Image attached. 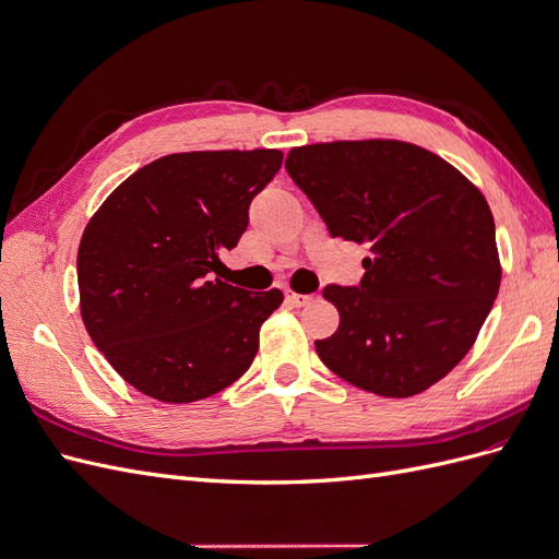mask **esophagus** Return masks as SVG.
I'll return each mask as SVG.
<instances>
[{"instance_id": "obj_1", "label": "esophagus", "mask_w": 559, "mask_h": 559, "mask_svg": "<svg viewBox=\"0 0 559 559\" xmlns=\"http://www.w3.org/2000/svg\"><path fill=\"white\" fill-rule=\"evenodd\" d=\"M312 294H296V292H286V300L292 302V306H296V308H306V306H310L312 302Z\"/></svg>"}]
</instances>
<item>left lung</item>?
Returning a JSON list of instances; mask_svg holds the SVG:
<instances>
[{"label":"left lung","instance_id":"1","mask_svg":"<svg viewBox=\"0 0 559 559\" xmlns=\"http://www.w3.org/2000/svg\"><path fill=\"white\" fill-rule=\"evenodd\" d=\"M284 167L331 238L370 247L357 286L324 289L341 326L314 341L319 359L389 399L445 378L499 294L495 218L483 193L431 151L396 140L298 146Z\"/></svg>","mask_w":559,"mask_h":559}]
</instances>
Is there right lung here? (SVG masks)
<instances>
[{"instance_id": "add662e5", "label": "right lung", "mask_w": 559, "mask_h": 559, "mask_svg": "<svg viewBox=\"0 0 559 559\" xmlns=\"http://www.w3.org/2000/svg\"><path fill=\"white\" fill-rule=\"evenodd\" d=\"M282 151H191L130 175L79 245L81 317L95 347L142 394L191 403L251 366L259 331L284 300L214 280L249 224Z\"/></svg>"}]
</instances>
